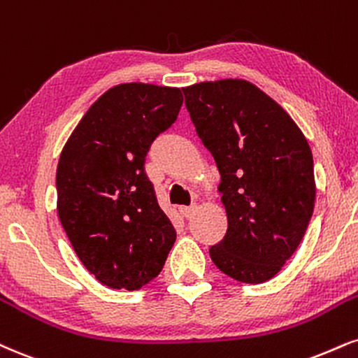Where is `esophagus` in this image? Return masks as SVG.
<instances>
[{"mask_svg": "<svg viewBox=\"0 0 358 358\" xmlns=\"http://www.w3.org/2000/svg\"><path fill=\"white\" fill-rule=\"evenodd\" d=\"M195 208H196L195 205H190V206H185V205H183V206H180L178 210H180V213H182L185 218H190L192 215L195 213Z\"/></svg>", "mask_w": 358, "mask_h": 358, "instance_id": "1", "label": "esophagus"}]
</instances>
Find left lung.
Returning a JSON list of instances; mask_svg holds the SVG:
<instances>
[{
    "label": "left lung",
    "mask_w": 358,
    "mask_h": 358,
    "mask_svg": "<svg viewBox=\"0 0 358 358\" xmlns=\"http://www.w3.org/2000/svg\"><path fill=\"white\" fill-rule=\"evenodd\" d=\"M183 94L222 175L228 228L210 257L238 282H266L294 255L312 218V150L290 115L248 81H206Z\"/></svg>",
    "instance_id": "obj_1"
}]
</instances>
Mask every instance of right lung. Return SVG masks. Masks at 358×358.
I'll use <instances>...</instances> for the list:
<instances>
[{
  "label": "right lung",
  "instance_id": "right-lung-1",
  "mask_svg": "<svg viewBox=\"0 0 358 358\" xmlns=\"http://www.w3.org/2000/svg\"><path fill=\"white\" fill-rule=\"evenodd\" d=\"M180 88L124 83L90 106L56 170L58 217L81 264L110 288L138 290L162 272L176 231L145 171L176 122Z\"/></svg>",
  "mask_w": 358,
  "mask_h": 358
}]
</instances>
